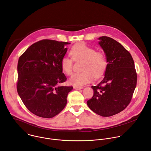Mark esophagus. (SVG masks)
Listing matches in <instances>:
<instances>
[{
	"label": "esophagus",
	"instance_id": "obj_1",
	"mask_svg": "<svg viewBox=\"0 0 151 151\" xmlns=\"http://www.w3.org/2000/svg\"><path fill=\"white\" fill-rule=\"evenodd\" d=\"M74 88L75 90H81L83 88V87H80V86H74Z\"/></svg>",
	"mask_w": 151,
	"mask_h": 151
}]
</instances>
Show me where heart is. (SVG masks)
<instances>
[{"label":"heart","mask_w":151,"mask_h":151,"mask_svg":"<svg viewBox=\"0 0 151 151\" xmlns=\"http://www.w3.org/2000/svg\"><path fill=\"white\" fill-rule=\"evenodd\" d=\"M70 55L74 61L83 60L80 73H76L69 79L71 84L82 86L91 83L95 78L101 77L105 72L107 61L105 55L96 51L84 44H78L73 46L70 51ZM63 71L67 74L73 73V60L68 57H64L61 62Z\"/></svg>","instance_id":"obj_1"}]
</instances>
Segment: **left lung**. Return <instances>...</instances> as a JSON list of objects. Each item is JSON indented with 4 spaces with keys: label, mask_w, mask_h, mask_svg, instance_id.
Returning a JSON list of instances; mask_svg holds the SVG:
<instances>
[{
    "label": "left lung",
    "mask_w": 151,
    "mask_h": 151,
    "mask_svg": "<svg viewBox=\"0 0 151 151\" xmlns=\"http://www.w3.org/2000/svg\"><path fill=\"white\" fill-rule=\"evenodd\" d=\"M107 61L104 78L96 86L92 98L87 101L96 114L109 117L123 110L129 104L136 86L137 75L130 54L116 40L98 38Z\"/></svg>",
    "instance_id": "obj_1"
}]
</instances>
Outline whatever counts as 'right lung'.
I'll use <instances>...</instances> for the list:
<instances>
[{"label":"right lung","mask_w":151,"mask_h":151,"mask_svg":"<svg viewBox=\"0 0 151 151\" xmlns=\"http://www.w3.org/2000/svg\"><path fill=\"white\" fill-rule=\"evenodd\" d=\"M69 42L44 40L31 45L18 63L17 91L33 114L51 118L67 104L73 87L61 85L67 80L61 66Z\"/></svg>","instance_id":"right-lung-1"}]
</instances>
